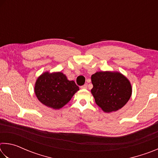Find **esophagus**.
<instances>
[{"label":"esophagus","instance_id":"obj_1","mask_svg":"<svg viewBox=\"0 0 158 158\" xmlns=\"http://www.w3.org/2000/svg\"><path fill=\"white\" fill-rule=\"evenodd\" d=\"M88 88V84H85L84 85H82V86L81 87V89H86Z\"/></svg>","mask_w":158,"mask_h":158}]
</instances>
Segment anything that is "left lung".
<instances>
[{"label": "left lung", "mask_w": 158, "mask_h": 158, "mask_svg": "<svg viewBox=\"0 0 158 158\" xmlns=\"http://www.w3.org/2000/svg\"><path fill=\"white\" fill-rule=\"evenodd\" d=\"M91 93L104 112L116 111L126 105L132 95L130 80L117 71H100L91 76Z\"/></svg>", "instance_id": "1"}]
</instances>
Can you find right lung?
Here are the masks:
<instances>
[{
    "label": "right lung",
    "instance_id": "add662e5",
    "mask_svg": "<svg viewBox=\"0 0 158 158\" xmlns=\"http://www.w3.org/2000/svg\"><path fill=\"white\" fill-rule=\"evenodd\" d=\"M79 90L75 82L61 72H44L37 77L34 87L38 100L53 109L62 108Z\"/></svg>",
    "mask_w": 158,
    "mask_h": 158
}]
</instances>
